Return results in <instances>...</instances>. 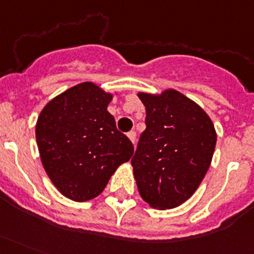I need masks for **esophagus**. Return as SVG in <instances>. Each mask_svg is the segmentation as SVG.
<instances>
[{"label":"esophagus","instance_id":"obj_1","mask_svg":"<svg viewBox=\"0 0 254 254\" xmlns=\"http://www.w3.org/2000/svg\"><path fill=\"white\" fill-rule=\"evenodd\" d=\"M127 137H129V140L134 144V141H136V132H133V130H130V132L127 133Z\"/></svg>","mask_w":254,"mask_h":254}]
</instances>
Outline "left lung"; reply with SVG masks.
<instances>
[{
    "label": "left lung",
    "instance_id": "8db88e82",
    "mask_svg": "<svg viewBox=\"0 0 254 254\" xmlns=\"http://www.w3.org/2000/svg\"><path fill=\"white\" fill-rule=\"evenodd\" d=\"M146 112L132 159L141 198L155 208L185 203L203 180L213 159L217 133L199 105L176 90L138 93Z\"/></svg>",
    "mask_w": 254,
    "mask_h": 254
}]
</instances>
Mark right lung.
I'll return each instance as SVG.
<instances>
[{"label":"right lung","mask_w":254,"mask_h":254,"mask_svg":"<svg viewBox=\"0 0 254 254\" xmlns=\"http://www.w3.org/2000/svg\"><path fill=\"white\" fill-rule=\"evenodd\" d=\"M113 95L83 82L51 99L36 124V141L48 178L75 202L102 192L109 179L133 155L108 112Z\"/></svg>","instance_id":"obj_1"}]
</instances>
